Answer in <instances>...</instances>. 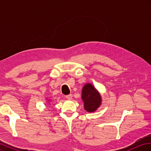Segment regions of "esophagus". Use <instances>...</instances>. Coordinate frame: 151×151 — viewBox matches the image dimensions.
I'll return each mask as SVG.
<instances>
[{"label": "esophagus", "mask_w": 151, "mask_h": 151, "mask_svg": "<svg viewBox=\"0 0 151 151\" xmlns=\"http://www.w3.org/2000/svg\"><path fill=\"white\" fill-rule=\"evenodd\" d=\"M65 98H66L67 99H71L72 98V95L71 94L66 95V96H65Z\"/></svg>", "instance_id": "esophagus-1"}]
</instances>
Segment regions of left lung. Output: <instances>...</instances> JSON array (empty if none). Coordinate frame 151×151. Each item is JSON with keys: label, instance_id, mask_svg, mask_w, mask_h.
Instances as JSON below:
<instances>
[{"label": "left lung", "instance_id": "1", "mask_svg": "<svg viewBox=\"0 0 151 151\" xmlns=\"http://www.w3.org/2000/svg\"><path fill=\"white\" fill-rule=\"evenodd\" d=\"M82 99L84 102V109L88 112H94L101 104V96L94 87L87 84L82 91Z\"/></svg>", "mask_w": 151, "mask_h": 151}]
</instances>
